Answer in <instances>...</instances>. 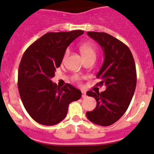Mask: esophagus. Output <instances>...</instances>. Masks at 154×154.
Here are the masks:
<instances>
[{
  "mask_svg": "<svg viewBox=\"0 0 154 154\" xmlns=\"http://www.w3.org/2000/svg\"><path fill=\"white\" fill-rule=\"evenodd\" d=\"M86 92L85 91H82V98H85L86 97Z\"/></svg>",
  "mask_w": 154,
  "mask_h": 154,
  "instance_id": "34e87169",
  "label": "esophagus"
}]
</instances>
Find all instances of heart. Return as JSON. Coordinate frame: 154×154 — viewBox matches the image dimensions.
I'll return each instance as SVG.
<instances>
[{"label": "heart", "mask_w": 154, "mask_h": 154, "mask_svg": "<svg viewBox=\"0 0 154 154\" xmlns=\"http://www.w3.org/2000/svg\"><path fill=\"white\" fill-rule=\"evenodd\" d=\"M80 50L81 51V54L83 58H94L96 59L97 57V48L96 46H95L94 43H82V44L80 45ZM69 52H70V50L69 48H67V49L65 51L64 55H63V60L66 59L69 56ZM74 80L78 81L80 80V77L78 76H75L74 77Z\"/></svg>", "instance_id": "1"}]
</instances>
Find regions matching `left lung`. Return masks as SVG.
<instances>
[{"label":"left lung","instance_id":"obj_1","mask_svg":"<svg viewBox=\"0 0 154 154\" xmlns=\"http://www.w3.org/2000/svg\"><path fill=\"white\" fill-rule=\"evenodd\" d=\"M87 35L100 44L104 52V62L97 74L98 85L106 87L99 93L87 91L97 101L96 108L86 112L88 119L101 126L114 124L125 113L136 85L137 72L129 48L118 39L105 32H88Z\"/></svg>","mask_w":154,"mask_h":154}]
</instances>
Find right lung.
Listing matches in <instances>:
<instances>
[{
  "label": "right lung",
  "mask_w": 154,
  "mask_h": 154,
  "mask_svg": "<svg viewBox=\"0 0 154 154\" xmlns=\"http://www.w3.org/2000/svg\"><path fill=\"white\" fill-rule=\"evenodd\" d=\"M82 30L48 32L26 50L18 69L17 86L22 103L38 123L54 125L66 116L71 103L81 97L80 90L67 83L63 87L51 82L65 51Z\"/></svg>",
  "instance_id": "add662e5"
}]
</instances>
